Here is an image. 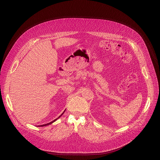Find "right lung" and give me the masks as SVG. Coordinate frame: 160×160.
I'll use <instances>...</instances> for the list:
<instances>
[{"label": "right lung", "mask_w": 160, "mask_h": 160, "mask_svg": "<svg viewBox=\"0 0 160 160\" xmlns=\"http://www.w3.org/2000/svg\"><path fill=\"white\" fill-rule=\"evenodd\" d=\"M64 112H65V111H64ZM64 112H63V113H64ZM63 113H62V115H61L60 116H59V117H58V118H57V119H56L55 120L52 121V122H49V123H47V124H43V125H40V126H39V127H45V126H47V125H49V124H52V122H54V121H56V120H57L58 119H59V118H60V117H61V116H62V115L63 114Z\"/></svg>", "instance_id": "right-lung-1"}]
</instances>
